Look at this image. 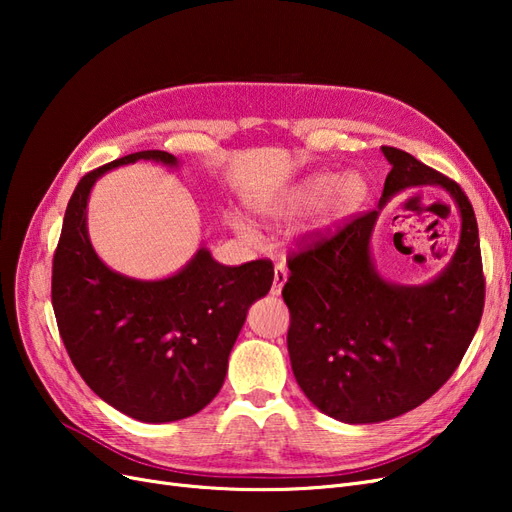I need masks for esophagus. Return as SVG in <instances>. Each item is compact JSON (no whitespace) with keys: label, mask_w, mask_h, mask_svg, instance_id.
I'll use <instances>...</instances> for the list:
<instances>
[{"label":"esophagus","mask_w":512,"mask_h":512,"mask_svg":"<svg viewBox=\"0 0 512 512\" xmlns=\"http://www.w3.org/2000/svg\"><path fill=\"white\" fill-rule=\"evenodd\" d=\"M286 280H288V269H286V265L284 262H280V265H275V273H273V286H271V294H280L282 292V288H284V284H286Z\"/></svg>","instance_id":"34e87169"}]
</instances>
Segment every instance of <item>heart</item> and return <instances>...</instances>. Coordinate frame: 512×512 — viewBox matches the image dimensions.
<instances>
[{"instance_id": "1", "label": "heart", "mask_w": 512, "mask_h": 512, "mask_svg": "<svg viewBox=\"0 0 512 512\" xmlns=\"http://www.w3.org/2000/svg\"><path fill=\"white\" fill-rule=\"evenodd\" d=\"M365 192L367 188L361 175L350 173L342 179H337L331 173H318L314 177H307L301 185L282 194L280 198L258 203L256 211L271 215V218H288V215H299L322 205L324 222L335 224L339 220H344L348 213H352L363 203ZM230 224L237 232H241V235L250 232L239 220H230Z\"/></svg>"}]
</instances>
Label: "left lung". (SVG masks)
I'll use <instances>...</instances> for the list:
<instances>
[{
    "instance_id": "obj_1",
    "label": "left lung",
    "mask_w": 512,
    "mask_h": 512,
    "mask_svg": "<svg viewBox=\"0 0 512 512\" xmlns=\"http://www.w3.org/2000/svg\"><path fill=\"white\" fill-rule=\"evenodd\" d=\"M393 166L378 209L288 258V354L305 397L350 425L389 421L421 406L453 376L478 329L485 277L478 226L455 181L410 153L382 147ZM440 184L462 218L452 262L421 287L386 283L370 258L381 207L401 189Z\"/></svg>"
}]
</instances>
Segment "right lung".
Segmentation results:
<instances>
[{
  "instance_id": "right-lung-1",
  "label": "right lung",
  "mask_w": 512,
  "mask_h": 512,
  "mask_svg": "<svg viewBox=\"0 0 512 512\" xmlns=\"http://www.w3.org/2000/svg\"><path fill=\"white\" fill-rule=\"evenodd\" d=\"M179 166L173 153L136 151L87 173L70 198L53 256L59 335L87 386L143 423L181 421L220 393L247 309L271 290V260L226 267L207 247L164 280L108 269L87 232L94 183L123 164Z\"/></svg>"
}]
</instances>
